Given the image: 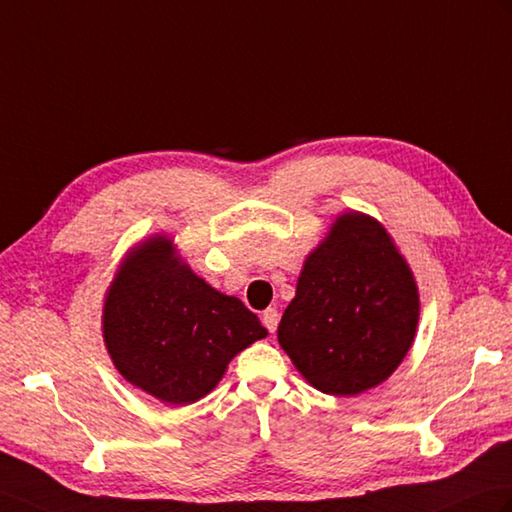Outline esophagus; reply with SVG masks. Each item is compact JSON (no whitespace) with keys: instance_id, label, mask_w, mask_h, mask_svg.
I'll list each match as a JSON object with an SVG mask.
<instances>
[{"instance_id":"1","label":"esophagus","mask_w":512,"mask_h":512,"mask_svg":"<svg viewBox=\"0 0 512 512\" xmlns=\"http://www.w3.org/2000/svg\"><path fill=\"white\" fill-rule=\"evenodd\" d=\"M261 320H264V327L270 331V334H275L277 325H279V312L275 307H268V310L261 314Z\"/></svg>"}]
</instances>
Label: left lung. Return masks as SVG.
Wrapping results in <instances>:
<instances>
[{
    "label": "left lung",
    "mask_w": 512,
    "mask_h": 512,
    "mask_svg": "<svg viewBox=\"0 0 512 512\" xmlns=\"http://www.w3.org/2000/svg\"><path fill=\"white\" fill-rule=\"evenodd\" d=\"M419 288L386 227L342 211L305 257L277 338L307 384L355 397L397 371L419 327Z\"/></svg>",
    "instance_id": "obj_1"
}]
</instances>
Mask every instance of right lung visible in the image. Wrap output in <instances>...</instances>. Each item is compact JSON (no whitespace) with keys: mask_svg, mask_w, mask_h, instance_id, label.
<instances>
[{"mask_svg":"<svg viewBox=\"0 0 512 512\" xmlns=\"http://www.w3.org/2000/svg\"><path fill=\"white\" fill-rule=\"evenodd\" d=\"M266 336L257 314L198 277L165 233L128 248L104 294L102 338L113 366L170 406L207 397L235 355Z\"/></svg>","mask_w":512,"mask_h":512,"instance_id":"1","label":"right lung"}]
</instances>
